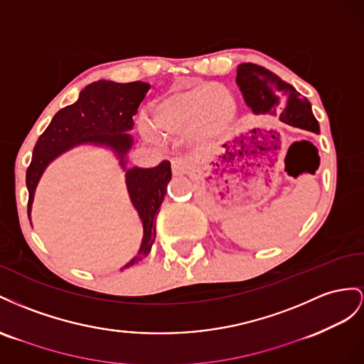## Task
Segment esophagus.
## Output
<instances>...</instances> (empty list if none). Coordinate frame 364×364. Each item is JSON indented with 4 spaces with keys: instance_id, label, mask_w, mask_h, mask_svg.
<instances>
[{
    "instance_id": "obj_1",
    "label": "esophagus",
    "mask_w": 364,
    "mask_h": 364,
    "mask_svg": "<svg viewBox=\"0 0 364 364\" xmlns=\"http://www.w3.org/2000/svg\"><path fill=\"white\" fill-rule=\"evenodd\" d=\"M191 171V163L186 159H173L172 160V172L175 175H183Z\"/></svg>"
}]
</instances>
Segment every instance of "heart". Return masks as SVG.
<instances>
[{
    "label": "heart",
    "mask_w": 364,
    "mask_h": 364,
    "mask_svg": "<svg viewBox=\"0 0 364 364\" xmlns=\"http://www.w3.org/2000/svg\"><path fill=\"white\" fill-rule=\"evenodd\" d=\"M236 116L233 92L223 84L203 82L160 97L151 109V124L166 137L186 136L195 148H209L232 131ZM153 130L148 124L141 127L144 137L159 141V134Z\"/></svg>",
    "instance_id": "heart-1"
}]
</instances>
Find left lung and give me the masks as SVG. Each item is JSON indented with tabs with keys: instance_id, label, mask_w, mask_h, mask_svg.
I'll use <instances>...</instances> for the list:
<instances>
[{
	"instance_id": "left-lung-1",
	"label": "left lung",
	"mask_w": 364,
	"mask_h": 364,
	"mask_svg": "<svg viewBox=\"0 0 364 364\" xmlns=\"http://www.w3.org/2000/svg\"><path fill=\"white\" fill-rule=\"evenodd\" d=\"M236 85L242 92L245 105L252 109L255 116L269 114L289 127L320 132L311 103L300 96L293 85L280 79L273 71L261 65L244 62L236 68ZM230 154V152H228ZM233 154H230V159Z\"/></svg>"
}]
</instances>
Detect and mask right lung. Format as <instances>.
<instances>
[{
	"label": "right lung",
	"mask_w": 364,
	"mask_h": 364,
	"mask_svg": "<svg viewBox=\"0 0 364 364\" xmlns=\"http://www.w3.org/2000/svg\"><path fill=\"white\" fill-rule=\"evenodd\" d=\"M149 88L148 82L141 80L119 84L102 79L87 85L79 92V99L73 105L55 114L48 128L38 139L32 163L26 175L30 218L38 183L50 163L82 144L109 151L124 172L129 201L143 227L139 252L123 268L143 261L151 253L155 242L154 221L172 178L168 160L149 169L139 166L128 168V155L134 146V137L129 134L134 128L132 117L137 114Z\"/></svg>",
	"instance_id": "add662e5"
}]
</instances>
